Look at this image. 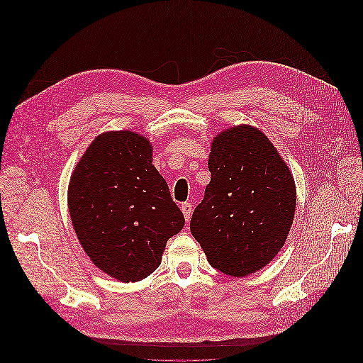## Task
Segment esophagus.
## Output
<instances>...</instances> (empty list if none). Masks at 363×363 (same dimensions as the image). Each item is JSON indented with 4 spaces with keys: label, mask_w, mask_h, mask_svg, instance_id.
Returning a JSON list of instances; mask_svg holds the SVG:
<instances>
[{
    "label": "esophagus",
    "mask_w": 363,
    "mask_h": 363,
    "mask_svg": "<svg viewBox=\"0 0 363 363\" xmlns=\"http://www.w3.org/2000/svg\"><path fill=\"white\" fill-rule=\"evenodd\" d=\"M180 208H182L184 218H186V223H189L191 215H192V203H183Z\"/></svg>",
    "instance_id": "esophagus-1"
}]
</instances>
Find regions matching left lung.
I'll return each mask as SVG.
<instances>
[{
  "mask_svg": "<svg viewBox=\"0 0 363 363\" xmlns=\"http://www.w3.org/2000/svg\"><path fill=\"white\" fill-rule=\"evenodd\" d=\"M208 171L211 183L191 218L192 236L215 269L245 277L269 263L288 238L294 177L271 140L250 125L215 138Z\"/></svg>",
  "mask_w": 363,
  "mask_h": 363,
  "instance_id": "1",
  "label": "left lung"
}]
</instances>
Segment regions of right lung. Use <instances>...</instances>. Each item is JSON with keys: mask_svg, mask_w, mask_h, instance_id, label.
<instances>
[{"mask_svg": "<svg viewBox=\"0 0 363 363\" xmlns=\"http://www.w3.org/2000/svg\"><path fill=\"white\" fill-rule=\"evenodd\" d=\"M148 139L108 131L94 139L69 182L68 206L83 250L121 281L148 277L184 225Z\"/></svg>", "mask_w": 363, "mask_h": 363, "instance_id": "right-lung-1", "label": "right lung"}]
</instances>
